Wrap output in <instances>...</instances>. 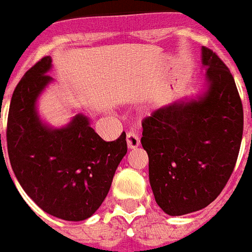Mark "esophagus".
<instances>
[{"label": "esophagus", "mask_w": 252, "mask_h": 252, "mask_svg": "<svg viewBox=\"0 0 252 252\" xmlns=\"http://www.w3.org/2000/svg\"><path fill=\"white\" fill-rule=\"evenodd\" d=\"M126 145L129 149H136L140 146V138L136 132H128L126 133Z\"/></svg>", "instance_id": "34e87169"}]
</instances>
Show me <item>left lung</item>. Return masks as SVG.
<instances>
[{"instance_id": "8db88e82", "label": "left lung", "mask_w": 252, "mask_h": 252, "mask_svg": "<svg viewBox=\"0 0 252 252\" xmlns=\"http://www.w3.org/2000/svg\"><path fill=\"white\" fill-rule=\"evenodd\" d=\"M204 90L158 108L142 122L154 199L168 216L208 207L226 186L238 158L243 108L230 70L203 47Z\"/></svg>"}]
</instances>
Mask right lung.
Instances as JSON below:
<instances>
[{"label":"right lung","mask_w":252,"mask_h":252,"mask_svg":"<svg viewBox=\"0 0 252 252\" xmlns=\"http://www.w3.org/2000/svg\"><path fill=\"white\" fill-rule=\"evenodd\" d=\"M51 69L52 59H41L15 87L7 118V153L21 187L43 211L65 221H82L98 211L110 191L126 154V133L104 141L84 114L60 128L47 124L37 100L53 82L47 74Z\"/></svg>","instance_id":"right-lung-1"}]
</instances>
